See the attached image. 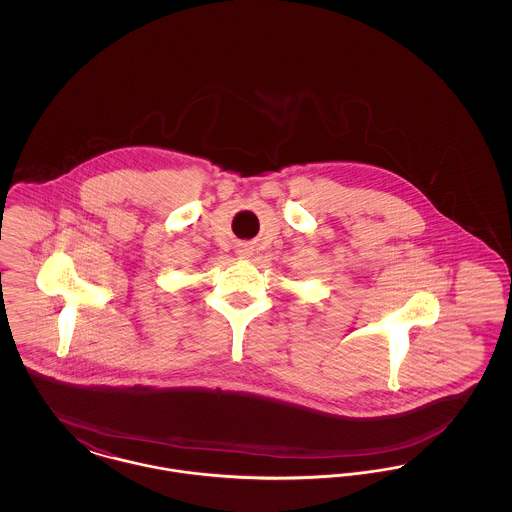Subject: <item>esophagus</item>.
<instances>
[{"mask_svg":"<svg viewBox=\"0 0 512 512\" xmlns=\"http://www.w3.org/2000/svg\"><path fill=\"white\" fill-rule=\"evenodd\" d=\"M236 253H238L242 259H247V257L251 255V247L247 244H240L236 247Z\"/></svg>","mask_w":512,"mask_h":512,"instance_id":"obj_1","label":"esophagus"}]
</instances>
